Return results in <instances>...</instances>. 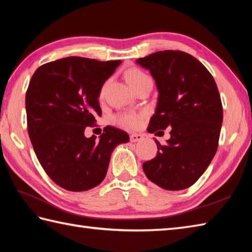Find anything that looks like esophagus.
<instances>
[{
	"mask_svg": "<svg viewBox=\"0 0 252 252\" xmlns=\"http://www.w3.org/2000/svg\"><path fill=\"white\" fill-rule=\"evenodd\" d=\"M143 135L142 134H137V133H133V134L130 135V140L132 143H136V142H140L143 140Z\"/></svg>",
	"mask_w": 252,
	"mask_h": 252,
	"instance_id": "34e87169",
	"label": "esophagus"
}]
</instances>
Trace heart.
<instances>
[{
	"mask_svg": "<svg viewBox=\"0 0 252 252\" xmlns=\"http://www.w3.org/2000/svg\"><path fill=\"white\" fill-rule=\"evenodd\" d=\"M126 78L127 80V82L131 85V88L135 87L138 83L143 82L144 80L151 79L145 72H143L142 70L137 68H133L130 69L129 71L126 73ZM106 89V83L101 87L100 89V96H103L104 92ZM143 114H122V115H118L116 117V121L118 125H120L122 126L129 127V129H135V127H138L141 126V123L143 121Z\"/></svg>",
	"mask_w": 252,
	"mask_h": 252,
	"instance_id": "b5f03b06",
	"label": "heart"
}]
</instances>
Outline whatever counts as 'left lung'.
I'll return each instance as SVG.
<instances>
[{
    "instance_id": "left-lung-1",
    "label": "left lung",
    "mask_w": 252,
    "mask_h": 252,
    "mask_svg": "<svg viewBox=\"0 0 252 252\" xmlns=\"http://www.w3.org/2000/svg\"><path fill=\"white\" fill-rule=\"evenodd\" d=\"M151 71L158 103L147 131H170L165 145L158 141L157 156L143 163L153 183L181 190L200 178L217 153L223 121L220 93L208 69L182 51H160L136 60Z\"/></svg>"
}]
</instances>
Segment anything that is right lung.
I'll return each mask as SVG.
<instances>
[{
  "instance_id": "1",
  "label": "right lung",
  "mask_w": 252,
  "mask_h": 252,
  "mask_svg": "<svg viewBox=\"0 0 252 252\" xmlns=\"http://www.w3.org/2000/svg\"><path fill=\"white\" fill-rule=\"evenodd\" d=\"M121 61L71 56L44 63L26 93L27 123L37 159L53 182L70 191L89 190L105 179L114 148L127 133L104 127L99 141L84 136L101 116L100 89Z\"/></svg>"
}]
</instances>
